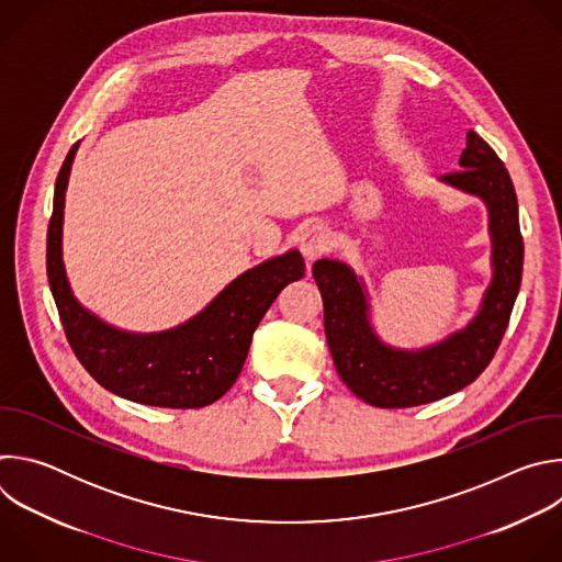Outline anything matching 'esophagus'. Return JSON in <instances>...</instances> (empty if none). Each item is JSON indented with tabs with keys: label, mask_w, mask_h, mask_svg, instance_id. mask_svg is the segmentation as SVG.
I'll use <instances>...</instances> for the list:
<instances>
[{
	"label": "esophagus",
	"mask_w": 562,
	"mask_h": 562,
	"mask_svg": "<svg viewBox=\"0 0 562 562\" xmlns=\"http://www.w3.org/2000/svg\"><path fill=\"white\" fill-rule=\"evenodd\" d=\"M329 251V233L323 226H308L300 237V254L311 267L317 258Z\"/></svg>",
	"instance_id": "obj_1"
}]
</instances>
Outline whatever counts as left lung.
Listing matches in <instances>:
<instances>
[{
    "label": "left lung",
    "instance_id": "8db88e82",
    "mask_svg": "<svg viewBox=\"0 0 562 562\" xmlns=\"http://www.w3.org/2000/svg\"><path fill=\"white\" fill-rule=\"evenodd\" d=\"M458 165L462 171L447 173L440 182L487 204L494 269L483 302L464 329L414 351L389 347L371 327L364 282L345 262L325 258L313 265L336 369L373 407H418L464 389L487 369L509 325L525 256L516 191L503 159L475 131L467 133Z\"/></svg>",
    "mask_w": 562,
    "mask_h": 562
}]
</instances>
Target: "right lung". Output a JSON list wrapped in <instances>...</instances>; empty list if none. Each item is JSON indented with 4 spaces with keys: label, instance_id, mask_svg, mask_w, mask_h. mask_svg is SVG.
Masks as SVG:
<instances>
[{
    "label": "right lung",
    "instance_id": "add662e5",
    "mask_svg": "<svg viewBox=\"0 0 562 562\" xmlns=\"http://www.w3.org/2000/svg\"><path fill=\"white\" fill-rule=\"evenodd\" d=\"M77 144L68 150L55 182L46 239V273L70 349L111 393L139 405L198 409L220 400L245 367L254 331L280 295L304 276L293 249L271 258L217 293L189 323L159 334L115 329L77 302L61 260L64 195Z\"/></svg>",
    "mask_w": 562,
    "mask_h": 562
}]
</instances>
